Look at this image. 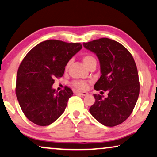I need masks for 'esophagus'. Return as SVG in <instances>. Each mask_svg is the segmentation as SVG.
<instances>
[{
  "label": "esophagus",
  "instance_id": "obj_1",
  "mask_svg": "<svg viewBox=\"0 0 157 157\" xmlns=\"http://www.w3.org/2000/svg\"><path fill=\"white\" fill-rule=\"evenodd\" d=\"M75 93H78V94H81V95H82V96H86V95H87L88 94V93L86 92H81V91H75Z\"/></svg>",
  "mask_w": 157,
  "mask_h": 157
}]
</instances>
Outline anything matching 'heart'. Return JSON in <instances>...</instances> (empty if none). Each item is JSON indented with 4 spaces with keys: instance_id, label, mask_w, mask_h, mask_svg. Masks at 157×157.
<instances>
[{
    "instance_id": "heart-1",
    "label": "heart",
    "mask_w": 157,
    "mask_h": 157,
    "mask_svg": "<svg viewBox=\"0 0 157 157\" xmlns=\"http://www.w3.org/2000/svg\"><path fill=\"white\" fill-rule=\"evenodd\" d=\"M83 63L85 65H86V67H88L89 66H90L92 64H96L97 61L96 59L94 58L92 55H86L83 57ZM70 64H71V61L67 62V63L65 65V71H67L68 67L70 66ZM73 85L75 86V88L78 89L80 90H86L88 87V84L87 83L84 82V81H74L73 82Z\"/></svg>"
}]
</instances>
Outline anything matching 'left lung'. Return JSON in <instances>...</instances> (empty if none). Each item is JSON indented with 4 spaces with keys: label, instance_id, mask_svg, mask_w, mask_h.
Instances as JSON below:
<instances>
[{
    "label": "left lung",
    "instance_id": "8db88e82",
    "mask_svg": "<svg viewBox=\"0 0 157 157\" xmlns=\"http://www.w3.org/2000/svg\"><path fill=\"white\" fill-rule=\"evenodd\" d=\"M100 61L101 75L94 84L97 91H108L107 98L94 94L90 112L107 127L119 125L134 109L140 92L138 73L132 55L116 40L102 38L83 44Z\"/></svg>",
    "mask_w": 157,
    "mask_h": 157
}]
</instances>
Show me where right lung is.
Instances as JSON below:
<instances>
[{
  "mask_svg": "<svg viewBox=\"0 0 157 157\" xmlns=\"http://www.w3.org/2000/svg\"><path fill=\"white\" fill-rule=\"evenodd\" d=\"M80 43L47 40L34 46L19 65L16 95L28 119L39 126H47L63 114L73 92L69 87L56 92L55 78L62 77L70 59L80 51Z\"/></svg>",
  "mask_w": 157,
  "mask_h": 157,
  "instance_id": "right-lung-1",
  "label": "right lung"
}]
</instances>
